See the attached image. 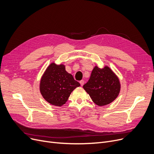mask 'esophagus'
Segmentation results:
<instances>
[{
	"mask_svg": "<svg viewBox=\"0 0 154 154\" xmlns=\"http://www.w3.org/2000/svg\"><path fill=\"white\" fill-rule=\"evenodd\" d=\"M79 83H80V85H81V86H82L84 85V81H83V80H81V81L79 82Z\"/></svg>",
	"mask_w": 154,
	"mask_h": 154,
	"instance_id": "obj_1",
	"label": "esophagus"
}]
</instances>
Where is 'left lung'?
<instances>
[{
	"mask_svg": "<svg viewBox=\"0 0 154 154\" xmlns=\"http://www.w3.org/2000/svg\"><path fill=\"white\" fill-rule=\"evenodd\" d=\"M83 88L95 104L104 106L112 103L118 97L120 83L118 77L109 67L100 69L95 66Z\"/></svg>",
	"mask_w": 154,
	"mask_h": 154,
	"instance_id": "8db88e82",
	"label": "left lung"
}]
</instances>
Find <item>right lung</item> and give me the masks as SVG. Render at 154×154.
Segmentation results:
<instances>
[{
    "label": "right lung",
    "mask_w": 154,
    "mask_h": 154,
    "mask_svg": "<svg viewBox=\"0 0 154 154\" xmlns=\"http://www.w3.org/2000/svg\"><path fill=\"white\" fill-rule=\"evenodd\" d=\"M80 84L65 69L63 64L51 63L41 78L40 91L50 104L61 106L68 101L71 93Z\"/></svg>",
    "instance_id": "obj_1"
}]
</instances>
